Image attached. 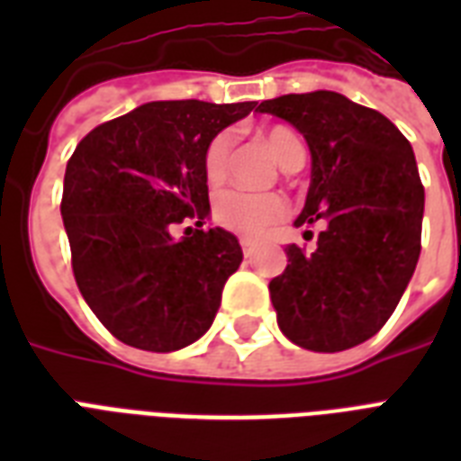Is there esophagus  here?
Returning <instances> with one entry per match:
<instances>
[{
	"label": "esophagus",
	"instance_id": "1",
	"mask_svg": "<svg viewBox=\"0 0 461 461\" xmlns=\"http://www.w3.org/2000/svg\"><path fill=\"white\" fill-rule=\"evenodd\" d=\"M239 244H241V251H244V256H253V253H256V249H258V241L251 237H241L239 239Z\"/></svg>",
	"mask_w": 461,
	"mask_h": 461
}]
</instances>
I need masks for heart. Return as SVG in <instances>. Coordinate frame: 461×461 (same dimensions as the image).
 <instances>
[{"mask_svg":"<svg viewBox=\"0 0 461 461\" xmlns=\"http://www.w3.org/2000/svg\"><path fill=\"white\" fill-rule=\"evenodd\" d=\"M266 143L282 167H287L294 158H306L302 139L287 126H273L266 131ZM231 136L220 133L210 140L203 155V176L210 188L220 186L230 169ZM287 215V201L280 194H253L244 188H224L212 198V220L220 227L244 234V237H258L266 234L275 222H280Z\"/></svg>","mask_w":461,"mask_h":461,"instance_id":"1","label":"heart"}]
</instances>
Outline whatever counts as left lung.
<instances>
[{"label":"left lung","mask_w":461,"mask_h":461,"mask_svg":"<svg viewBox=\"0 0 461 461\" xmlns=\"http://www.w3.org/2000/svg\"><path fill=\"white\" fill-rule=\"evenodd\" d=\"M258 110L303 133L311 186L294 224L322 222L315 251L289 244L287 267L270 282L277 325L303 349H351L385 325L419 263L423 186L411 143L380 112L332 90Z\"/></svg>","instance_id":"left-lung-1"}]
</instances>
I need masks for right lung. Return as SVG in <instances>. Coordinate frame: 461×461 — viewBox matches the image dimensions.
I'll use <instances>...</instances> for the list:
<instances>
[{
  "mask_svg": "<svg viewBox=\"0 0 461 461\" xmlns=\"http://www.w3.org/2000/svg\"><path fill=\"white\" fill-rule=\"evenodd\" d=\"M256 103L162 100L104 122L76 146L61 217L83 299L129 347L174 351L208 332L241 246L222 227L172 237L210 215L203 155Z\"/></svg>",
  "mask_w": 461,
  "mask_h": 461,
  "instance_id": "right-lung-1",
  "label": "right lung"
}]
</instances>
